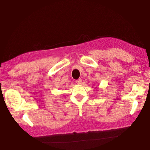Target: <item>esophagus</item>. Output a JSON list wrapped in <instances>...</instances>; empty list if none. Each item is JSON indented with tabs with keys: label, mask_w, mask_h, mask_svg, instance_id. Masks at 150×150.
<instances>
[{
	"label": "esophagus",
	"mask_w": 150,
	"mask_h": 150,
	"mask_svg": "<svg viewBox=\"0 0 150 150\" xmlns=\"http://www.w3.org/2000/svg\"><path fill=\"white\" fill-rule=\"evenodd\" d=\"M75 82H76V83L78 84H81V82H82V79H78L75 81Z\"/></svg>",
	"instance_id": "esophagus-1"
}]
</instances>
